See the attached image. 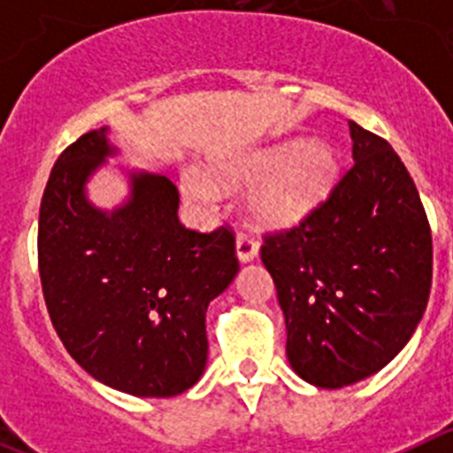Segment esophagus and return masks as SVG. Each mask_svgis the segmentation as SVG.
<instances>
[{"label": "esophagus", "mask_w": 453, "mask_h": 453, "mask_svg": "<svg viewBox=\"0 0 453 453\" xmlns=\"http://www.w3.org/2000/svg\"><path fill=\"white\" fill-rule=\"evenodd\" d=\"M235 254H238V258L242 263L254 261L256 254H258V240L254 235L238 234V238H235Z\"/></svg>", "instance_id": "esophagus-1"}]
</instances>
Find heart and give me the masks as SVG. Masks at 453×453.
Wrapping results in <instances>:
<instances>
[{
    "instance_id": "b5f03b06",
    "label": "heart",
    "mask_w": 453,
    "mask_h": 453,
    "mask_svg": "<svg viewBox=\"0 0 453 453\" xmlns=\"http://www.w3.org/2000/svg\"><path fill=\"white\" fill-rule=\"evenodd\" d=\"M338 172V158L322 140H288L279 145L254 150L226 163L219 170L224 186L256 183L251 211L261 222L288 226L306 218L324 199ZM183 190L199 203H213L219 186L199 170L183 172Z\"/></svg>"
}]
</instances>
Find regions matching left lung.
Segmentation results:
<instances>
[{
  "instance_id": "1",
  "label": "left lung",
  "mask_w": 453,
  "mask_h": 453,
  "mask_svg": "<svg viewBox=\"0 0 453 453\" xmlns=\"http://www.w3.org/2000/svg\"><path fill=\"white\" fill-rule=\"evenodd\" d=\"M354 163L295 226L263 235L292 370L342 388L386 367L418 329L434 279L422 199L390 142L349 122Z\"/></svg>"
}]
</instances>
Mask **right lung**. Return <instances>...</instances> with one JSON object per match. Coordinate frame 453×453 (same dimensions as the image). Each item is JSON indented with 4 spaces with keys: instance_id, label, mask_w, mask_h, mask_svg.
<instances>
[{
    "instance_id": "1",
    "label": "right lung",
    "mask_w": 453,
    "mask_h": 453,
    "mask_svg": "<svg viewBox=\"0 0 453 453\" xmlns=\"http://www.w3.org/2000/svg\"><path fill=\"white\" fill-rule=\"evenodd\" d=\"M111 145L106 127L74 140L51 167L38 219L47 313L90 376L135 397H174L203 374L206 308L238 272L235 235L179 222V190L134 174L131 199L108 215L88 203V177Z\"/></svg>"
}]
</instances>
